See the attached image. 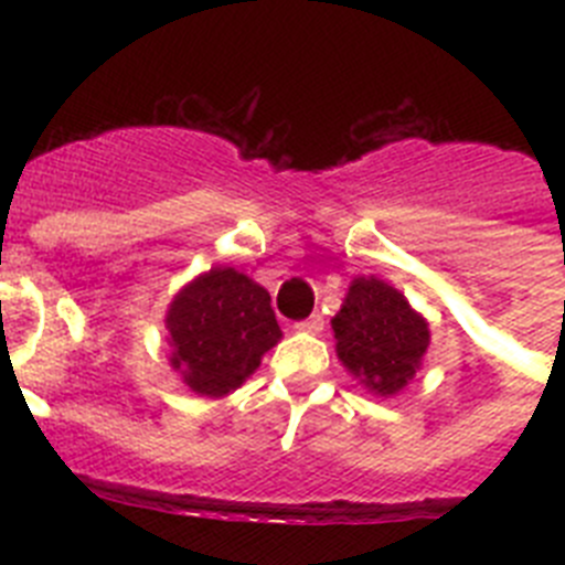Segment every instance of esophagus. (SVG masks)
I'll return each instance as SVG.
<instances>
[{
    "label": "esophagus",
    "mask_w": 565,
    "mask_h": 565,
    "mask_svg": "<svg viewBox=\"0 0 565 565\" xmlns=\"http://www.w3.org/2000/svg\"><path fill=\"white\" fill-rule=\"evenodd\" d=\"M297 331H302V333H319L322 331V317H319V313H311V317L308 319H302V322H297Z\"/></svg>",
    "instance_id": "obj_1"
}]
</instances>
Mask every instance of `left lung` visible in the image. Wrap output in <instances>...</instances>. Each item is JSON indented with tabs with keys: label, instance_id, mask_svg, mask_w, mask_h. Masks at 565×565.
Listing matches in <instances>:
<instances>
[{
	"label": "left lung",
	"instance_id": "1",
	"mask_svg": "<svg viewBox=\"0 0 565 565\" xmlns=\"http://www.w3.org/2000/svg\"><path fill=\"white\" fill-rule=\"evenodd\" d=\"M331 328L344 371L382 398L413 382L430 348V322L379 277H353Z\"/></svg>",
	"mask_w": 565,
	"mask_h": 565
}]
</instances>
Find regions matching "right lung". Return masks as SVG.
Returning <instances> with one entry per match:
<instances>
[{"mask_svg":"<svg viewBox=\"0 0 565 565\" xmlns=\"http://www.w3.org/2000/svg\"><path fill=\"white\" fill-rule=\"evenodd\" d=\"M163 326L172 371L206 398L237 391L282 339L266 288L232 266L186 282L169 302Z\"/></svg>","mask_w":565,"mask_h":565,"instance_id":"1","label":"right lung"}]
</instances>
